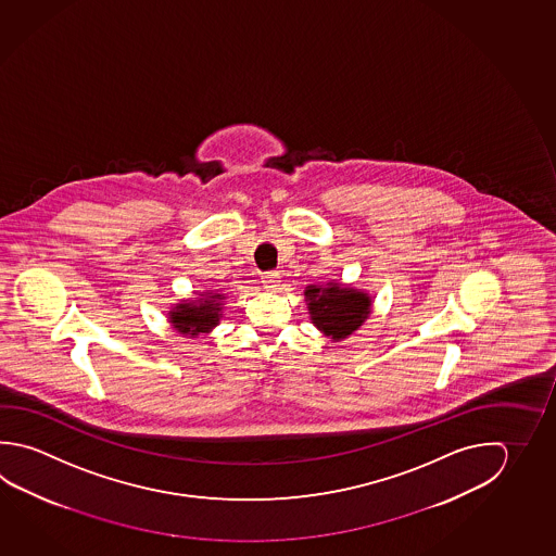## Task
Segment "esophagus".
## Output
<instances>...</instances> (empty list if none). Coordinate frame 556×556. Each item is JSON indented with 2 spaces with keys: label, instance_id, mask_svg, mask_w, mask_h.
<instances>
[{
  "label": "esophagus",
  "instance_id": "esophagus-1",
  "mask_svg": "<svg viewBox=\"0 0 556 556\" xmlns=\"http://www.w3.org/2000/svg\"><path fill=\"white\" fill-rule=\"evenodd\" d=\"M263 286L266 290H278V286H280V274L264 273Z\"/></svg>",
  "mask_w": 556,
  "mask_h": 556
}]
</instances>
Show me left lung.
Instances as JSON below:
<instances>
[{"mask_svg": "<svg viewBox=\"0 0 556 556\" xmlns=\"http://www.w3.org/2000/svg\"><path fill=\"white\" fill-rule=\"evenodd\" d=\"M305 298L315 327L334 341L356 331L370 314V298L366 293L341 288L339 283H331V288L307 286Z\"/></svg>", "mask_w": 556, "mask_h": 556, "instance_id": "left-lung-1", "label": "left lung"}]
</instances>
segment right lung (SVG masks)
I'll return each mask as SVG.
<instances>
[{"instance_id": "obj_1", "label": "right lung", "mask_w": 556, "mask_h": 556, "mask_svg": "<svg viewBox=\"0 0 556 556\" xmlns=\"http://www.w3.org/2000/svg\"><path fill=\"white\" fill-rule=\"evenodd\" d=\"M222 293L207 295L202 302L180 303L170 319L174 327L182 334H198L210 331L222 317Z\"/></svg>"}]
</instances>
